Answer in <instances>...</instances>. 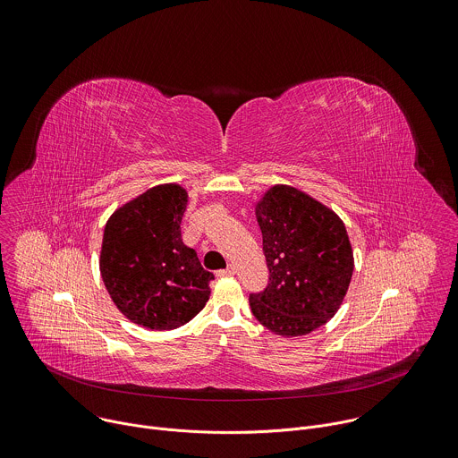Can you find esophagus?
Here are the masks:
<instances>
[{"mask_svg": "<svg viewBox=\"0 0 458 458\" xmlns=\"http://www.w3.org/2000/svg\"><path fill=\"white\" fill-rule=\"evenodd\" d=\"M234 274H236L234 265H229L227 268H224V270H218V272H216V276H218V277H229V276H234Z\"/></svg>", "mask_w": 458, "mask_h": 458, "instance_id": "1", "label": "esophagus"}]
</instances>
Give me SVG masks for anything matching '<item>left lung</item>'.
<instances>
[{
  "label": "left lung",
  "mask_w": 458,
  "mask_h": 458,
  "mask_svg": "<svg viewBox=\"0 0 458 458\" xmlns=\"http://www.w3.org/2000/svg\"><path fill=\"white\" fill-rule=\"evenodd\" d=\"M268 286L249 302L261 326L301 336L324 326L347 293L354 258L342 218L308 193L274 184L254 206Z\"/></svg>",
  "instance_id": "obj_1"
}]
</instances>
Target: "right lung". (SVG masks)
Masks as SVG:
<instances>
[{
  "label": "right lung",
  "mask_w": 458,
  "mask_h": 458,
  "mask_svg": "<svg viewBox=\"0 0 458 458\" xmlns=\"http://www.w3.org/2000/svg\"><path fill=\"white\" fill-rule=\"evenodd\" d=\"M188 191L157 184L120 206L107 220L100 274L114 306L147 329H175L208 302L215 276L182 243Z\"/></svg>",
  "instance_id": "1"
}]
</instances>
